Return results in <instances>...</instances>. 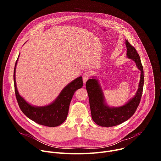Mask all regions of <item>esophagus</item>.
Returning <instances> with one entry per match:
<instances>
[{
    "label": "esophagus",
    "mask_w": 161,
    "mask_h": 161,
    "mask_svg": "<svg viewBox=\"0 0 161 161\" xmlns=\"http://www.w3.org/2000/svg\"><path fill=\"white\" fill-rule=\"evenodd\" d=\"M90 73L89 72H86L83 74V83H85L86 82V81L90 78Z\"/></svg>",
    "instance_id": "obj_1"
}]
</instances>
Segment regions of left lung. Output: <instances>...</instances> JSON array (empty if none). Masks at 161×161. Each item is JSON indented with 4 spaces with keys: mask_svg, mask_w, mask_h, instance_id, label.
Here are the masks:
<instances>
[{
    "mask_svg": "<svg viewBox=\"0 0 161 161\" xmlns=\"http://www.w3.org/2000/svg\"><path fill=\"white\" fill-rule=\"evenodd\" d=\"M127 57L133 60L141 71L140 80L135 96L125 104L120 107H110L106 103L103 92L96 76H93L86 83L92 118L94 122L102 127H113L129 119L135 113L141 101L143 84V68L140 57L134 47L125 40Z\"/></svg>",
    "mask_w": 161,
    "mask_h": 161,
    "instance_id": "8db88e82",
    "label": "left lung"
}]
</instances>
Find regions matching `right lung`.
Instances as JSON below:
<instances>
[{
	"mask_svg": "<svg viewBox=\"0 0 161 161\" xmlns=\"http://www.w3.org/2000/svg\"><path fill=\"white\" fill-rule=\"evenodd\" d=\"M19 56L15 63L13 78L16 97L19 108L29 119L40 125L48 127L60 125L67 119L69 104L75 92L83 86L82 77L76 78L66 85L51 104L44 106H32L19 95L17 89L15 73Z\"/></svg>",
	"mask_w": 161,
	"mask_h": 161,
	"instance_id": "add662e5",
	"label": "right lung"
}]
</instances>
